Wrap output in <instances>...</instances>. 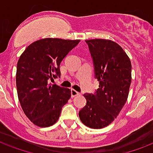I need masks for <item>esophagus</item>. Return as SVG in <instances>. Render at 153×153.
<instances>
[{
  "label": "esophagus",
  "instance_id": "obj_1",
  "mask_svg": "<svg viewBox=\"0 0 153 153\" xmlns=\"http://www.w3.org/2000/svg\"><path fill=\"white\" fill-rule=\"evenodd\" d=\"M71 96L72 97H74V96H76V95H79L80 93L79 92H78L77 91H75V90L74 89H71Z\"/></svg>",
  "mask_w": 153,
  "mask_h": 153
}]
</instances>
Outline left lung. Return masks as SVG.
<instances>
[{
	"instance_id": "left-lung-1",
	"label": "left lung",
	"mask_w": 153,
	"mask_h": 153,
	"mask_svg": "<svg viewBox=\"0 0 153 153\" xmlns=\"http://www.w3.org/2000/svg\"><path fill=\"white\" fill-rule=\"evenodd\" d=\"M100 85L95 94L85 93L87 104L79 111L82 123L94 129L114 121L125 104L131 82V64L120 45L106 39L86 40Z\"/></svg>"
}]
</instances>
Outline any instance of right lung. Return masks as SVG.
<instances>
[{"label":"right lung","mask_w":153,"mask_h":153,"mask_svg":"<svg viewBox=\"0 0 153 153\" xmlns=\"http://www.w3.org/2000/svg\"><path fill=\"white\" fill-rule=\"evenodd\" d=\"M80 40L43 38L30 44L17 62V95L25 115L41 128L58 121L71 90L49 83L60 77V64Z\"/></svg>","instance_id":"add662e5"}]
</instances>
